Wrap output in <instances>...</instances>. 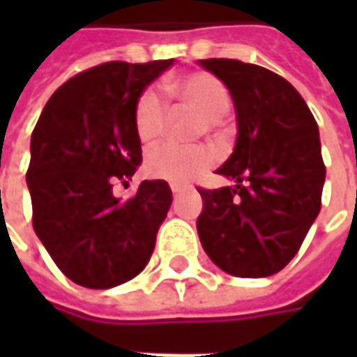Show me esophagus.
Returning a JSON list of instances; mask_svg holds the SVG:
<instances>
[{
  "label": "esophagus",
  "instance_id": "1",
  "mask_svg": "<svg viewBox=\"0 0 357 357\" xmlns=\"http://www.w3.org/2000/svg\"><path fill=\"white\" fill-rule=\"evenodd\" d=\"M170 189H172V193H174V195H178V193H181V191H185V187L178 185V183H172Z\"/></svg>",
  "mask_w": 357,
  "mask_h": 357
}]
</instances>
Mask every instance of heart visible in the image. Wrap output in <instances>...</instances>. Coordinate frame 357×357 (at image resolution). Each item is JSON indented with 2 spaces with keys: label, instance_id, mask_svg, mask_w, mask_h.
Listing matches in <instances>:
<instances>
[{
  "label": "heart",
  "instance_id": "obj_1",
  "mask_svg": "<svg viewBox=\"0 0 357 357\" xmlns=\"http://www.w3.org/2000/svg\"><path fill=\"white\" fill-rule=\"evenodd\" d=\"M166 93L179 99V102L193 109L202 116L199 133L214 130L216 124L231 109V93L224 82L210 73H191L178 80L168 82ZM168 124V107L164 95L156 88H147L133 107V126L145 145H153L162 137ZM214 164L212 151L202 145L178 147V145H160L153 149L145 158V172L153 179H162L170 183H185Z\"/></svg>",
  "mask_w": 357,
  "mask_h": 357
}]
</instances>
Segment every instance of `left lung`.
<instances>
[{
    "label": "left lung",
    "instance_id": "1",
    "mask_svg": "<svg viewBox=\"0 0 357 357\" xmlns=\"http://www.w3.org/2000/svg\"><path fill=\"white\" fill-rule=\"evenodd\" d=\"M201 65L229 88L237 143L218 170L235 187L202 189L197 231L210 260L235 277H268L291 262L321 210L319 130L283 76L235 59Z\"/></svg>",
    "mask_w": 357,
    "mask_h": 357
}]
</instances>
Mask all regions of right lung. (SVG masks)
Wrapping results in <instances>:
<instances>
[{"label": "right lung", "mask_w": 357, "mask_h": 357, "mask_svg": "<svg viewBox=\"0 0 357 357\" xmlns=\"http://www.w3.org/2000/svg\"><path fill=\"white\" fill-rule=\"evenodd\" d=\"M110 61L66 80L43 107L30 141L26 183L32 225L53 262L76 284L110 289L139 273L168 214L166 181H141L120 201L141 162L133 107L141 91L172 66Z\"/></svg>", "instance_id": "add662e5"}]
</instances>
